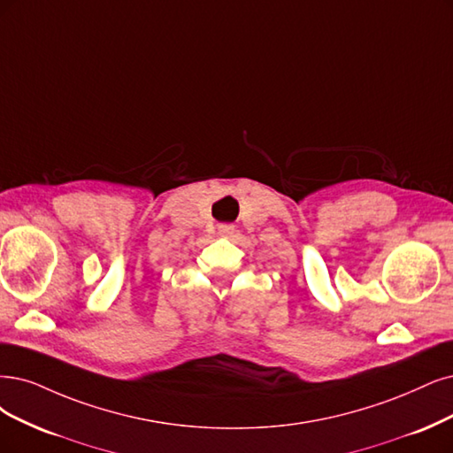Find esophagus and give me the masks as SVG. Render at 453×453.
Masks as SVG:
<instances>
[{
	"label": "esophagus",
	"instance_id": "1",
	"mask_svg": "<svg viewBox=\"0 0 453 453\" xmlns=\"http://www.w3.org/2000/svg\"><path fill=\"white\" fill-rule=\"evenodd\" d=\"M233 233H235V226H233V224L218 226V235H220V237H231Z\"/></svg>",
	"mask_w": 453,
	"mask_h": 453
}]
</instances>
